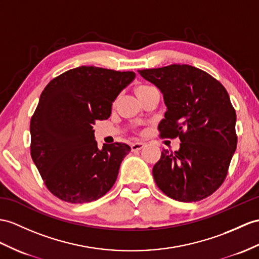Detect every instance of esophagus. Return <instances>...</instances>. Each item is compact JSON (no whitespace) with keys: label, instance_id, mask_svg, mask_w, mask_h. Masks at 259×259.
Segmentation results:
<instances>
[{"label":"esophagus","instance_id":"esophagus-1","mask_svg":"<svg viewBox=\"0 0 259 259\" xmlns=\"http://www.w3.org/2000/svg\"><path fill=\"white\" fill-rule=\"evenodd\" d=\"M144 146H145L144 143H134V144H132L131 148H132V151H138V150H141Z\"/></svg>","mask_w":259,"mask_h":259}]
</instances>
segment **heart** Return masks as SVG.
<instances>
[{
	"label": "heart",
	"mask_w": 259,
	"mask_h": 259,
	"mask_svg": "<svg viewBox=\"0 0 259 259\" xmlns=\"http://www.w3.org/2000/svg\"><path fill=\"white\" fill-rule=\"evenodd\" d=\"M151 89H154L153 85L142 83V84H138V85L136 87L135 91H136V94H137V97H138V96H141V94H143V93H145V92H147V91H149V90H151Z\"/></svg>",
	"instance_id": "obj_1"
}]
</instances>
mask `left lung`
<instances>
[{
    "label": "left lung",
    "instance_id": "obj_1",
    "mask_svg": "<svg viewBox=\"0 0 259 259\" xmlns=\"http://www.w3.org/2000/svg\"><path fill=\"white\" fill-rule=\"evenodd\" d=\"M155 84L167 106L161 137L180 138L179 150L161 151L153 168L156 185L174 200L195 202L223 184L237 136L228 91L212 75L189 65L138 70Z\"/></svg>",
    "mask_w": 259,
    "mask_h": 259
}]
</instances>
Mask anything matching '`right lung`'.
I'll list each match as a JSON object with an SVG mask.
<instances>
[{"label":"right lung","mask_w":259,"mask_h":259,"mask_svg":"<svg viewBox=\"0 0 259 259\" xmlns=\"http://www.w3.org/2000/svg\"><path fill=\"white\" fill-rule=\"evenodd\" d=\"M136 77L81 66L54 78L41 92L30 119V155L48 190L69 203L98 200L115 184L131 147L98 148L93 124L111 115L112 103Z\"/></svg>","instance_id":"1"}]
</instances>
